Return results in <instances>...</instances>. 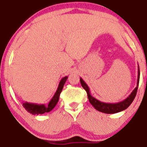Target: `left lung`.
Returning <instances> with one entry per match:
<instances>
[{
  "label": "left lung",
  "instance_id": "obj_1",
  "mask_svg": "<svg viewBox=\"0 0 147 147\" xmlns=\"http://www.w3.org/2000/svg\"><path fill=\"white\" fill-rule=\"evenodd\" d=\"M139 81H140V68L139 65H138V82H137V86L136 87V88L132 91L130 95L128 97L124 99V100L122 101V102H119L117 103H105L100 102V101L95 98L94 97H92L91 95L90 89L89 87L88 86V85L85 82L80 78V82L82 84V87L85 89V90L86 91L87 95H88V98L89 102L93 107L95 108L96 110H97L99 112L104 113L107 114H113L116 113L121 112V111L125 110L127 109L129 106L131 105V103L133 102V99L136 97V93H137L138 85H139Z\"/></svg>",
  "mask_w": 147,
  "mask_h": 147
}]
</instances>
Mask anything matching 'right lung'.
I'll return each mask as SVG.
<instances>
[{"label":"right lung","mask_w":147,"mask_h":147,"mask_svg":"<svg viewBox=\"0 0 147 147\" xmlns=\"http://www.w3.org/2000/svg\"><path fill=\"white\" fill-rule=\"evenodd\" d=\"M67 79H68V77L66 76V77H64L63 78L61 79L56 92L54 95L53 97L51 99V100L50 101L48 106H45V104H38L25 102L23 103V106L25 109V110L32 115L43 114L45 113H48L51 111L55 107V106L57 105V102H59V95L61 92L62 89H63V86L65 82H66Z\"/></svg>","instance_id":"obj_1"}]
</instances>
